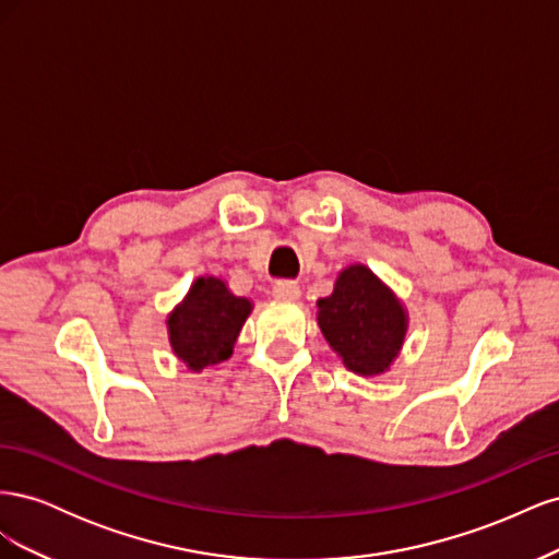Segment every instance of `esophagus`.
Here are the masks:
<instances>
[{
    "instance_id": "1",
    "label": "esophagus",
    "mask_w": 559,
    "mask_h": 559,
    "mask_svg": "<svg viewBox=\"0 0 559 559\" xmlns=\"http://www.w3.org/2000/svg\"><path fill=\"white\" fill-rule=\"evenodd\" d=\"M273 294L280 300H298L300 298V286L296 282H277Z\"/></svg>"
}]
</instances>
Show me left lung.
I'll use <instances>...</instances> for the list:
<instances>
[{"mask_svg":"<svg viewBox=\"0 0 559 559\" xmlns=\"http://www.w3.org/2000/svg\"><path fill=\"white\" fill-rule=\"evenodd\" d=\"M317 324L347 370L376 378L399 359L411 317L373 270L349 263L337 273L333 294L317 300Z\"/></svg>","mask_w":559,"mask_h":559,"instance_id":"left-lung-1","label":"left lung"}]
</instances>
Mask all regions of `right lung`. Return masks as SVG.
I'll return each mask as SVG.
<instances>
[{
	"label": "right lung",
	"instance_id": "obj_1",
	"mask_svg": "<svg viewBox=\"0 0 559 559\" xmlns=\"http://www.w3.org/2000/svg\"><path fill=\"white\" fill-rule=\"evenodd\" d=\"M251 310L253 300L235 296L224 277H195L165 319L173 354L191 373L230 359Z\"/></svg>",
	"mask_w": 559,
	"mask_h": 559
}]
</instances>
